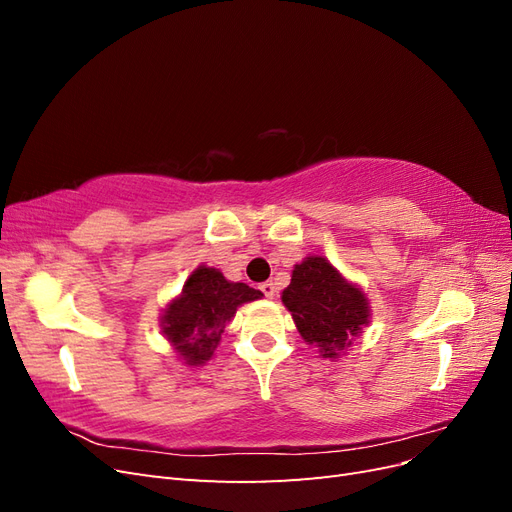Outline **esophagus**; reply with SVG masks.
Here are the masks:
<instances>
[{"mask_svg":"<svg viewBox=\"0 0 512 512\" xmlns=\"http://www.w3.org/2000/svg\"><path fill=\"white\" fill-rule=\"evenodd\" d=\"M260 290H262V294H265L267 299H273L275 292H277V288H275L273 282H262V284H260Z\"/></svg>","mask_w":512,"mask_h":512,"instance_id":"1","label":"esophagus"}]
</instances>
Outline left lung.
Returning a JSON list of instances; mask_svg holds the SVG:
<instances>
[{
	"label": "left lung",
	"instance_id": "left-lung-1",
	"mask_svg": "<svg viewBox=\"0 0 512 512\" xmlns=\"http://www.w3.org/2000/svg\"><path fill=\"white\" fill-rule=\"evenodd\" d=\"M282 301L301 337L324 359H339L371 316L365 292L322 256H307L294 265Z\"/></svg>",
	"mask_w": 512,
	"mask_h": 512
}]
</instances>
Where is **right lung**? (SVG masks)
I'll return each instance as SVG.
<instances>
[{"label": "right lung", "instance_id": "obj_1", "mask_svg": "<svg viewBox=\"0 0 512 512\" xmlns=\"http://www.w3.org/2000/svg\"><path fill=\"white\" fill-rule=\"evenodd\" d=\"M260 297V290L228 282L218 269L200 265L183 284L179 297L166 305L162 333L185 365H203L218 348L237 307Z\"/></svg>", "mask_w": 512, "mask_h": 512}]
</instances>
